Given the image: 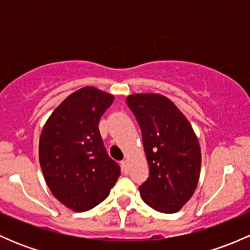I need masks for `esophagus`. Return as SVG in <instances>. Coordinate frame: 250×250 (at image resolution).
<instances>
[{
	"label": "esophagus",
	"mask_w": 250,
	"mask_h": 250,
	"mask_svg": "<svg viewBox=\"0 0 250 250\" xmlns=\"http://www.w3.org/2000/svg\"><path fill=\"white\" fill-rule=\"evenodd\" d=\"M121 167H122L123 172H125V170H127V167H128V161L127 160L121 161Z\"/></svg>",
	"instance_id": "obj_1"
}]
</instances>
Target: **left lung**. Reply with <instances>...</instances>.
I'll return each mask as SVG.
<instances>
[{"label": "left lung", "mask_w": 250, "mask_h": 250, "mask_svg": "<svg viewBox=\"0 0 250 250\" xmlns=\"http://www.w3.org/2000/svg\"><path fill=\"white\" fill-rule=\"evenodd\" d=\"M127 105L140 125L150 167L139 186L143 201L161 213H176L192 197L201 172V147L188 118L167 97L128 95Z\"/></svg>", "instance_id": "left-lung-1"}]
</instances>
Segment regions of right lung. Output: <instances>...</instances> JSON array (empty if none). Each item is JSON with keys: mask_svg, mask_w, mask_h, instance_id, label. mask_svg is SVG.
Here are the masks:
<instances>
[{"mask_svg": "<svg viewBox=\"0 0 250 250\" xmlns=\"http://www.w3.org/2000/svg\"><path fill=\"white\" fill-rule=\"evenodd\" d=\"M113 99L98 88H81L53 111L42 129L39 157L44 180L53 196L77 213L102 203L121 174L98 127Z\"/></svg>", "mask_w": 250, "mask_h": 250, "instance_id": "add662e5", "label": "right lung"}]
</instances>
